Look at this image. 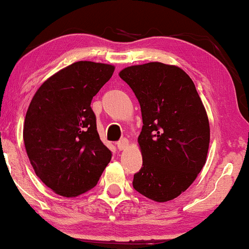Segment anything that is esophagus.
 <instances>
[{"mask_svg":"<svg viewBox=\"0 0 249 249\" xmlns=\"http://www.w3.org/2000/svg\"><path fill=\"white\" fill-rule=\"evenodd\" d=\"M117 146H118L119 151H124V149H127L129 147V141L125 138L121 139V141L117 144Z\"/></svg>","mask_w":249,"mask_h":249,"instance_id":"esophagus-1","label":"esophagus"}]
</instances>
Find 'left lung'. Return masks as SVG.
<instances>
[{
    "label": "left lung",
    "mask_w": 249,
    "mask_h": 249,
    "mask_svg": "<svg viewBox=\"0 0 249 249\" xmlns=\"http://www.w3.org/2000/svg\"><path fill=\"white\" fill-rule=\"evenodd\" d=\"M119 76L137 97L144 124L142 166L132 186L154 202L175 199L195 181L209 152L210 122L195 84L181 68L161 62L127 67Z\"/></svg>",
    "instance_id": "left-lung-1"
}]
</instances>
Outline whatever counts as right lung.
Masks as SVG:
<instances>
[{
  "instance_id": "add662e5",
  "label": "right lung",
  "mask_w": 249,
  "mask_h": 249,
  "mask_svg": "<svg viewBox=\"0 0 249 249\" xmlns=\"http://www.w3.org/2000/svg\"><path fill=\"white\" fill-rule=\"evenodd\" d=\"M114 69L78 61L47 78L32 98L25 148L36 176L57 195L77 197L94 188L111 161L90 103Z\"/></svg>"
}]
</instances>
